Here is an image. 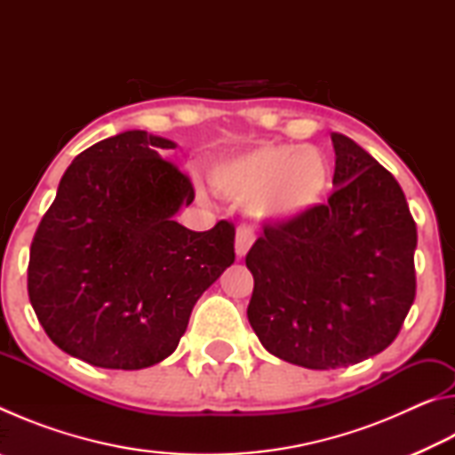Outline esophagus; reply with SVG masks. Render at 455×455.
<instances>
[{"label":"esophagus","instance_id":"34e87169","mask_svg":"<svg viewBox=\"0 0 455 455\" xmlns=\"http://www.w3.org/2000/svg\"><path fill=\"white\" fill-rule=\"evenodd\" d=\"M255 243V230L251 227H238L236 228V238H235V251H236V257L243 259L249 249Z\"/></svg>","mask_w":455,"mask_h":455}]
</instances>
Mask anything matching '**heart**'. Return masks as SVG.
Segmentation results:
<instances>
[{
  "label": "heart",
  "instance_id": "1",
  "mask_svg": "<svg viewBox=\"0 0 455 455\" xmlns=\"http://www.w3.org/2000/svg\"><path fill=\"white\" fill-rule=\"evenodd\" d=\"M212 188L236 203H251L263 220L287 222L323 203L331 164L315 146L260 144L211 168Z\"/></svg>",
  "mask_w": 455,
  "mask_h": 455
}]
</instances>
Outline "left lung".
<instances>
[{
	"label": "left lung",
	"instance_id": "1",
	"mask_svg": "<svg viewBox=\"0 0 455 455\" xmlns=\"http://www.w3.org/2000/svg\"><path fill=\"white\" fill-rule=\"evenodd\" d=\"M331 140L333 195L305 217L265 225L244 259L259 341L307 369L347 367L387 349L415 299L418 228L402 187L351 138Z\"/></svg>",
	"mask_w": 455,
	"mask_h": 455
}]
</instances>
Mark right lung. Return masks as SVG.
Instances as JSON below:
<instances>
[{"instance_id":"right-lung-1","label":"right lung","mask_w":455,"mask_h":455,"mask_svg":"<svg viewBox=\"0 0 455 455\" xmlns=\"http://www.w3.org/2000/svg\"><path fill=\"white\" fill-rule=\"evenodd\" d=\"M128 130L74 158L29 249L37 321L68 355L104 369L156 365L179 347L192 307L235 263V225L196 233L172 217L195 200L160 150Z\"/></svg>"}]
</instances>
